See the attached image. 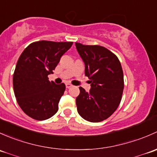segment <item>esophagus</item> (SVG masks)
<instances>
[{
    "instance_id": "obj_1",
    "label": "esophagus",
    "mask_w": 157,
    "mask_h": 157,
    "mask_svg": "<svg viewBox=\"0 0 157 157\" xmlns=\"http://www.w3.org/2000/svg\"><path fill=\"white\" fill-rule=\"evenodd\" d=\"M72 85H71V84H69V83H67L66 84V87H67V88H71V87H72Z\"/></svg>"
}]
</instances>
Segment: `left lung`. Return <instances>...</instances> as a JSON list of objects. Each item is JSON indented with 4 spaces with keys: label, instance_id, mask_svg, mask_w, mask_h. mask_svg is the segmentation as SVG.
I'll use <instances>...</instances> for the list:
<instances>
[{
    "label": "left lung",
    "instance_id": "left-lung-1",
    "mask_svg": "<svg viewBox=\"0 0 157 157\" xmlns=\"http://www.w3.org/2000/svg\"><path fill=\"white\" fill-rule=\"evenodd\" d=\"M75 47L85 63V73L91 87L89 92L79 87L77 110L88 122H101L113 113L120 103L124 89L122 66L117 56L104 47L80 43H75Z\"/></svg>",
    "mask_w": 157,
    "mask_h": 157
}]
</instances>
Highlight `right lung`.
Returning a JSON list of instances; mask_svg holds the SVG:
<instances>
[{
	"instance_id": "add662e5",
	"label": "right lung",
	"mask_w": 157,
	"mask_h": 157,
	"mask_svg": "<svg viewBox=\"0 0 157 157\" xmlns=\"http://www.w3.org/2000/svg\"><path fill=\"white\" fill-rule=\"evenodd\" d=\"M73 42L40 41L30 44L19 56L13 77L17 103L24 113L36 120H45L58 111L65 84L50 82L61 56Z\"/></svg>"
}]
</instances>
